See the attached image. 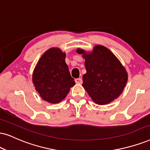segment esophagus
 I'll list each match as a JSON object with an SVG mask.
<instances>
[{
  "label": "esophagus",
  "mask_w": 150,
  "mask_h": 150,
  "mask_svg": "<svg viewBox=\"0 0 150 150\" xmlns=\"http://www.w3.org/2000/svg\"><path fill=\"white\" fill-rule=\"evenodd\" d=\"M75 82H76L77 84H81V83H82V79L77 78L76 79H75Z\"/></svg>",
  "instance_id": "esophagus-1"
}]
</instances>
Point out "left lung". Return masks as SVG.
<instances>
[{
  "mask_svg": "<svg viewBox=\"0 0 150 150\" xmlns=\"http://www.w3.org/2000/svg\"><path fill=\"white\" fill-rule=\"evenodd\" d=\"M77 52L85 59L86 73L83 84L92 100L98 105H107L122 93L127 81V73L116 57L103 45H96L93 52L82 49Z\"/></svg>",
  "mask_w": 150,
  "mask_h": 150,
  "instance_id": "1",
  "label": "left lung"
}]
</instances>
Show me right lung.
I'll return each mask as SVG.
<instances>
[{"instance_id":"obj_1","label":"right lung","mask_w":150,"mask_h":150,"mask_svg":"<svg viewBox=\"0 0 150 150\" xmlns=\"http://www.w3.org/2000/svg\"><path fill=\"white\" fill-rule=\"evenodd\" d=\"M66 54L57 48L47 50L38 62L33 75L36 90L43 100L59 103L75 84L65 62Z\"/></svg>"}]
</instances>
